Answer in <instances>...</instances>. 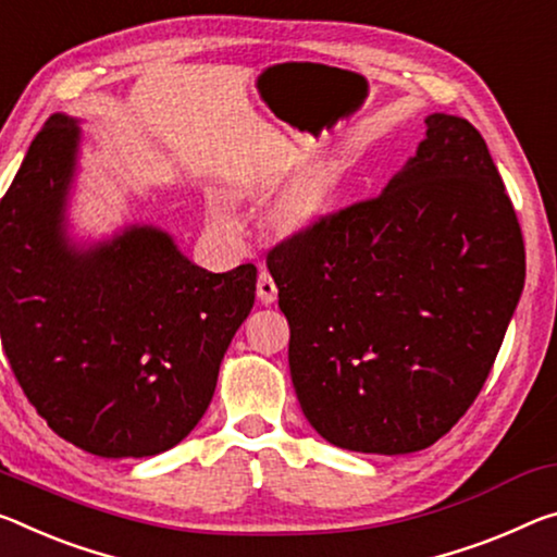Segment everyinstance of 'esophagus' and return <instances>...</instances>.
Returning <instances> with one entry per match:
<instances>
[{"label":"esophagus","mask_w":557,"mask_h":557,"mask_svg":"<svg viewBox=\"0 0 557 557\" xmlns=\"http://www.w3.org/2000/svg\"><path fill=\"white\" fill-rule=\"evenodd\" d=\"M258 297L264 305H272L277 299V285L268 270H260L258 275Z\"/></svg>","instance_id":"obj_1"}]
</instances>
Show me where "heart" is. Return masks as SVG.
<instances>
[{
  "label": "heart",
  "mask_w": 557,
  "mask_h": 557,
  "mask_svg": "<svg viewBox=\"0 0 557 557\" xmlns=\"http://www.w3.org/2000/svg\"><path fill=\"white\" fill-rule=\"evenodd\" d=\"M317 206H320V196H317L314 190H305L302 196L295 198L289 206L285 208V225L289 227V231H295V227H302L312 220V215L317 213ZM218 213H223L220 210V206H215Z\"/></svg>",
  "instance_id": "heart-1"
}]
</instances>
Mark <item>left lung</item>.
Returning a JSON list of instances; mask_svg holds the SVG:
<instances>
[{
  "label": "left lung",
  "instance_id": "left-lung-1",
  "mask_svg": "<svg viewBox=\"0 0 557 557\" xmlns=\"http://www.w3.org/2000/svg\"><path fill=\"white\" fill-rule=\"evenodd\" d=\"M307 421L339 448L411 454L469 411L525 282L506 185L469 121L431 113L374 198L268 252Z\"/></svg>",
  "mask_w": 557,
  "mask_h": 557
}]
</instances>
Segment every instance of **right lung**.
<instances>
[{
    "instance_id": "obj_1",
    "label": "right lung",
    "mask_w": 557,
    "mask_h": 557,
    "mask_svg": "<svg viewBox=\"0 0 557 557\" xmlns=\"http://www.w3.org/2000/svg\"><path fill=\"white\" fill-rule=\"evenodd\" d=\"M76 144L54 113L0 200L2 349L54 434L106 458L156 456L206 413L258 270H202L156 227L78 252L64 235Z\"/></svg>"
}]
</instances>
